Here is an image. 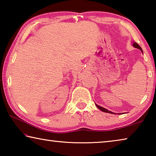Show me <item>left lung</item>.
Listing matches in <instances>:
<instances>
[{"label":"left lung","mask_w":156,"mask_h":156,"mask_svg":"<svg viewBox=\"0 0 156 156\" xmlns=\"http://www.w3.org/2000/svg\"><path fill=\"white\" fill-rule=\"evenodd\" d=\"M133 46L134 47H135V48H137V49H138L140 50L142 54H143V51H142V48L140 47V46L139 45V44H138L136 43H133ZM96 107H97L98 108V109H99L100 111H102V112H105V113H112V114H116L115 113H113V112H111V111H109L108 109H105V108H104V107H100V106H99V105H96ZM118 114H119V113H118Z\"/></svg>","instance_id":"left-lung-1"}]
</instances>
